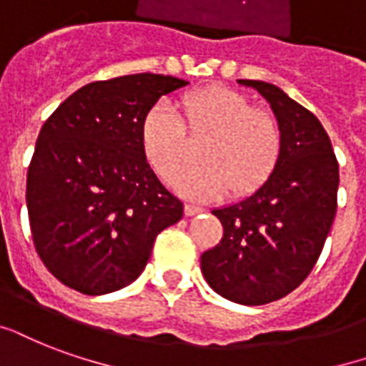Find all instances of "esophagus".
Instances as JSON below:
<instances>
[{
	"label": "esophagus",
	"mask_w": 366,
	"mask_h": 366,
	"mask_svg": "<svg viewBox=\"0 0 366 366\" xmlns=\"http://www.w3.org/2000/svg\"><path fill=\"white\" fill-rule=\"evenodd\" d=\"M202 212V208L199 204H191V202H187L185 204V214L187 216H194V214Z\"/></svg>",
	"instance_id": "obj_1"
}]
</instances>
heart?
I'll list each match as a JSON object with an SVG mask.
<instances>
[{
	"mask_svg": "<svg viewBox=\"0 0 366 366\" xmlns=\"http://www.w3.org/2000/svg\"><path fill=\"white\" fill-rule=\"evenodd\" d=\"M181 104L185 121L167 100L150 106L141 121L142 150L164 179H172L191 156L187 129L208 133L199 150L202 162L173 179L189 197L214 199L227 189L245 194L270 177L282 154V131L270 114L227 86L197 90Z\"/></svg>",
	"mask_w": 366,
	"mask_h": 366,
	"instance_id": "obj_1",
	"label": "heart"
}]
</instances>
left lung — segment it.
Listing matches in <instances>:
<instances>
[{
	"label": "left lung",
	"mask_w": 366,
	"mask_h": 366,
	"mask_svg": "<svg viewBox=\"0 0 366 366\" xmlns=\"http://www.w3.org/2000/svg\"><path fill=\"white\" fill-rule=\"evenodd\" d=\"M264 96L282 131V154L254 193L212 214L224 237L202 252L200 270L218 295L266 305L301 285L317 264L337 208L340 169L317 115L264 81H247Z\"/></svg>",
	"instance_id": "1"
}]
</instances>
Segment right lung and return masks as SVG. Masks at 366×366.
I'll return each mask as SVG.
<instances>
[{"instance_id": "add662e5", "label": "right lung", "mask_w": 366, "mask_h": 366, "mask_svg": "<svg viewBox=\"0 0 366 366\" xmlns=\"http://www.w3.org/2000/svg\"><path fill=\"white\" fill-rule=\"evenodd\" d=\"M187 84L154 73L90 82L40 129L26 175L30 232L46 268L71 290L106 295L133 284L156 235L183 218V202L148 166L141 121Z\"/></svg>"}]
</instances>
